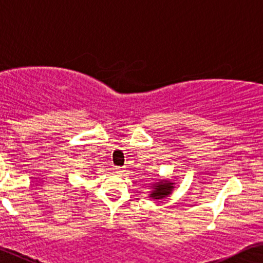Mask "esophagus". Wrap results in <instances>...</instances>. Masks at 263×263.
I'll use <instances>...</instances> for the list:
<instances>
[{
  "instance_id": "obj_1",
  "label": "esophagus",
  "mask_w": 263,
  "mask_h": 263,
  "mask_svg": "<svg viewBox=\"0 0 263 263\" xmlns=\"http://www.w3.org/2000/svg\"><path fill=\"white\" fill-rule=\"evenodd\" d=\"M115 173H117L118 176H122V174L125 173V170L122 167H115Z\"/></svg>"
}]
</instances>
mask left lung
Here are the masks:
<instances>
[{
  "mask_svg": "<svg viewBox=\"0 0 263 263\" xmlns=\"http://www.w3.org/2000/svg\"><path fill=\"white\" fill-rule=\"evenodd\" d=\"M173 183L170 181H161V183L154 184V191L150 194V197L154 199H160L166 197L172 192Z\"/></svg>",
  "mask_w": 263,
  "mask_h": 263,
  "instance_id": "8db88e82",
  "label": "left lung"
}]
</instances>
